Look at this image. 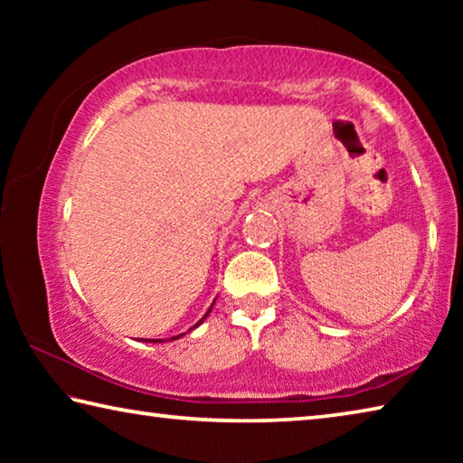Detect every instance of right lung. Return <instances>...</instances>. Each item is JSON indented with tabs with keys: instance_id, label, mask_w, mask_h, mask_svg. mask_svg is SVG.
<instances>
[{
	"instance_id": "obj_1",
	"label": "right lung",
	"mask_w": 463,
	"mask_h": 463,
	"mask_svg": "<svg viewBox=\"0 0 463 463\" xmlns=\"http://www.w3.org/2000/svg\"><path fill=\"white\" fill-rule=\"evenodd\" d=\"M213 307H214V304H213ZM213 307H210V310H213ZM210 310H208V312H206V315H203V318H206V317H208V315H210ZM203 318H202V320H200V323H195V325H194V328H195V326H198V325H202V323H203ZM179 336H184V335H177V336H171V339H179ZM140 341H143V339H140ZM145 341H148V343H161V339H145Z\"/></svg>"
}]
</instances>
